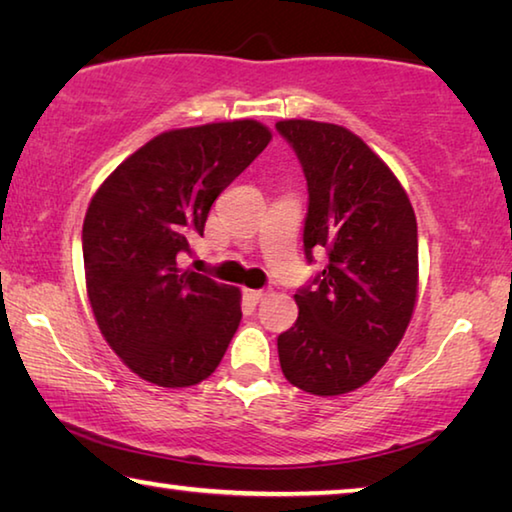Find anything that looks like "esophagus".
I'll return each instance as SVG.
<instances>
[{"instance_id": "1", "label": "esophagus", "mask_w": 512, "mask_h": 512, "mask_svg": "<svg viewBox=\"0 0 512 512\" xmlns=\"http://www.w3.org/2000/svg\"><path fill=\"white\" fill-rule=\"evenodd\" d=\"M244 296H246L248 300L259 302V300H262V298L266 296V291H264V289H244Z\"/></svg>"}]
</instances>
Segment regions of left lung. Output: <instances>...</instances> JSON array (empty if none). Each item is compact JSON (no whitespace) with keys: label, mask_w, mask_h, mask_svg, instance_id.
I'll return each mask as SVG.
<instances>
[{"label":"left lung","mask_w":512,"mask_h":512,"mask_svg":"<svg viewBox=\"0 0 512 512\" xmlns=\"http://www.w3.org/2000/svg\"><path fill=\"white\" fill-rule=\"evenodd\" d=\"M302 164L305 255L327 266L296 291L298 320L277 336L284 377L332 397L377 375L400 345L418 298V223L409 196L359 135L336 124H275Z\"/></svg>","instance_id":"1"}]
</instances>
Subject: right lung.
Here are the masks:
<instances>
[{"label": "right lung", "instance_id": "add662e5", "mask_svg": "<svg viewBox=\"0 0 512 512\" xmlns=\"http://www.w3.org/2000/svg\"><path fill=\"white\" fill-rule=\"evenodd\" d=\"M255 119L167 131L103 180L83 221L94 320L135 375L162 388L212 375L241 320V293L185 271L219 194L271 142Z\"/></svg>", "mask_w": 512, "mask_h": 512}]
</instances>
